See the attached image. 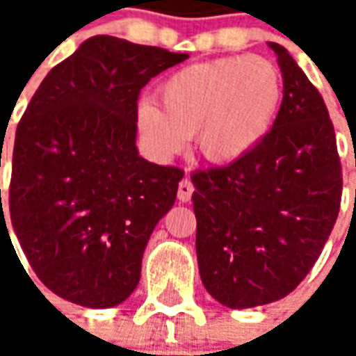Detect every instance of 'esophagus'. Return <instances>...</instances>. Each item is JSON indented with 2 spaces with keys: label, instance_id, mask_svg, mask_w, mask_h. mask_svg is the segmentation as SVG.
Segmentation results:
<instances>
[{
  "label": "esophagus",
  "instance_id": "34e87169",
  "mask_svg": "<svg viewBox=\"0 0 356 356\" xmlns=\"http://www.w3.org/2000/svg\"><path fill=\"white\" fill-rule=\"evenodd\" d=\"M193 193H194V186L193 183H191V179H183V181L179 183V188H177L179 202H191Z\"/></svg>",
  "mask_w": 356,
  "mask_h": 356
}]
</instances>
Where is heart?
Masks as SVG:
<instances>
[{
    "mask_svg": "<svg viewBox=\"0 0 356 356\" xmlns=\"http://www.w3.org/2000/svg\"><path fill=\"white\" fill-rule=\"evenodd\" d=\"M160 102L137 106V129L150 154L170 160L194 133L211 163H234L252 154L273 131L282 106V76L259 55L221 57L171 74Z\"/></svg>",
    "mask_w": 356,
    "mask_h": 356,
    "instance_id": "heart-1",
    "label": "heart"
}]
</instances>
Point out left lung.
Segmentation results:
<instances>
[{"instance_id":"8db88e82","label":"left lung","mask_w":356,"mask_h":356,"mask_svg":"<svg viewBox=\"0 0 356 356\" xmlns=\"http://www.w3.org/2000/svg\"><path fill=\"white\" fill-rule=\"evenodd\" d=\"M280 114L252 154L194 171L196 255L209 296L231 309L286 298L309 275L341 202L336 133L321 93L278 43Z\"/></svg>"}]
</instances>
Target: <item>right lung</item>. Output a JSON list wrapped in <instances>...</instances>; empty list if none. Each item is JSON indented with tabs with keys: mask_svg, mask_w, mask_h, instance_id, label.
I'll list each match as a JSON object with an SVG mask.
<instances>
[{
	"mask_svg": "<svg viewBox=\"0 0 356 356\" xmlns=\"http://www.w3.org/2000/svg\"><path fill=\"white\" fill-rule=\"evenodd\" d=\"M185 58L93 35L45 76L28 104L7 208L30 267L58 298L108 309L137 288L148 238L183 179V170L139 156L137 99ZM0 209L5 221L1 188Z\"/></svg>",
	"mask_w": 356,
	"mask_h": 356,
	"instance_id": "add662e5",
	"label": "right lung"
}]
</instances>
